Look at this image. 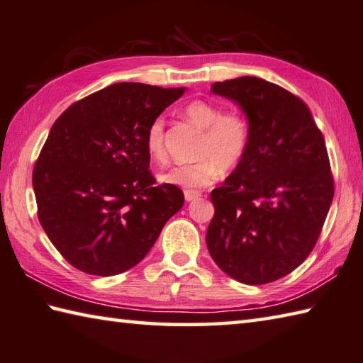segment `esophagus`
Segmentation results:
<instances>
[{"mask_svg":"<svg viewBox=\"0 0 363 363\" xmlns=\"http://www.w3.org/2000/svg\"><path fill=\"white\" fill-rule=\"evenodd\" d=\"M201 194L196 192V190H186L184 192V199H186V201H194L196 199H200Z\"/></svg>","mask_w":363,"mask_h":363,"instance_id":"obj_1","label":"esophagus"}]
</instances>
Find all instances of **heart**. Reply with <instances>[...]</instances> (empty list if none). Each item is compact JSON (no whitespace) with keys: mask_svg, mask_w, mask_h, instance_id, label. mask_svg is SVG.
Listing matches in <instances>:
<instances>
[{"mask_svg":"<svg viewBox=\"0 0 363 363\" xmlns=\"http://www.w3.org/2000/svg\"><path fill=\"white\" fill-rule=\"evenodd\" d=\"M184 114L199 127L204 128V136L199 147L200 159L192 163L176 164L160 179L171 186L187 190L203 189L214 184L223 169H235L246 159L250 147V122L241 111H225L206 101L194 100L186 104ZM147 154L155 162L164 163L168 159L164 143V118H154L144 138Z\"/></svg>","mask_w":363,"mask_h":363,"instance_id":"obj_1","label":"heart"}]
</instances>
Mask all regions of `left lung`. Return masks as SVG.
<instances>
[{"label": "left lung", "instance_id": "1", "mask_svg": "<svg viewBox=\"0 0 363 363\" xmlns=\"http://www.w3.org/2000/svg\"><path fill=\"white\" fill-rule=\"evenodd\" d=\"M211 91L240 104L252 138L211 192L208 250L230 278L268 284L306 260L324 227L335 192L324 136L301 98L265 79H230Z\"/></svg>", "mask_w": 363, "mask_h": 363}]
</instances>
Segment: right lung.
<instances>
[{
  "mask_svg": "<svg viewBox=\"0 0 363 363\" xmlns=\"http://www.w3.org/2000/svg\"><path fill=\"white\" fill-rule=\"evenodd\" d=\"M184 89L113 84L52 125L33 168L38 219L72 267L113 276L140 263L184 194L157 186L144 138Z\"/></svg>",
  "mask_w": 363,
  "mask_h": 363,
  "instance_id": "add662e5",
  "label": "right lung"
}]
</instances>
